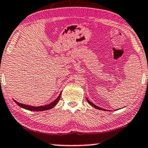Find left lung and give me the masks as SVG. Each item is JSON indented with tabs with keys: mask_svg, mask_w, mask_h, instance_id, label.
Returning a JSON list of instances; mask_svg holds the SVG:
<instances>
[{
	"mask_svg": "<svg viewBox=\"0 0 148 148\" xmlns=\"http://www.w3.org/2000/svg\"><path fill=\"white\" fill-rule=\"evenodd\" d=\"M87 99V101H88L89 104H90V105H91L92 106H93L94 108H96V109H98V110H105V109H103V108H99V107H98L97 106H96V105L93 104V103H92V102H90V101H89L88 99Z\"/></svg>",
	"mask_w": 148,
	"mask_h": 148,
	"instance_id": "1",
	"label": "left lung"
}]
</instances>
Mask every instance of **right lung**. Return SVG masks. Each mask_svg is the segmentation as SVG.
<instances>
[{
	"mask_svg": "<svg viewBox=\"0 0 148 148\" xmlns=\"http://www.w3.org/2000/svg\"><path fill=\"white\" fill-rule=\"evenodd\" d=\"M60 95H61V93L59 94L57 99L56 100H54L53 102H51L49 104L46 105V106H29V105H25V104H22V103H20L18 102H17L16 101L14 100V102H15L18 106L21 107L22 108H24V109L27 110H30V111H45V110H50L51 108H53L54 107L56 106L57 104V103L59 101Z\"/></svg>",
	"mask_w": 148,
	"mask_h": 148,
	"instance_id": "add662e5",
	"label": "right lung"
}]
</instances>
